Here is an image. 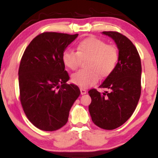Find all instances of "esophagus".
Instances as JSON below:
<instances>
[{"label":"esophagus","mask_w":158,"mask_h":158,"mask_svg":"<svg viewBox=\"0 0 158 158\" xmlns=\"http://www.w3.org/2000/svg\"><path fill=\"white\" fill-rule=\"evenodd\" d=\"M80 91H81V95H83V94H85L87 93V90L82 88H80Z\"/></svg>","instance_id":"obj_1"}]
</instances>
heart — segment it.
Listing matches in <instances>:
<instances>
[{"instance_id": "heart-1", "label": "heart", "mask_w": 158, "mask_h": 158, "mask_svg": "<svg viewBox=\"0 0 158 158\" xmlns=\"http://www.w3.org/2000/svg\"><path fill=\"white\" fill-rule=\"evenodd\" d=\"M77 51L68 50L62 55V61L67 68L75 70L79 68L81 59H88L85 63L88 69H82L72 75L74 85L86 88L93 86L101 77H107L117 66L119 59L116 47L95 37L87 38L79 43Z\"/></svg>"}]
</instances>
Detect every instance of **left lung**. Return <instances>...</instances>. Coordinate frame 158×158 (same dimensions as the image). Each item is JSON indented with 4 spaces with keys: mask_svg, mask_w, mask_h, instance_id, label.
I'll return each instance as SVG.
<instances>
[{
    "mask_svg": "<svg viewBox=\"0 0 158 158\" xmlns=\"http://www.w3.org/2000/svg\"><path fill=\"white\" fill-rule=\"evenodd\" d=\"M113 39L119 50V59L114 71L99 88L88 91L91 97L89 112L96 126L106 130L121 126L135 111L141 94V61L133 43L118 32H102Z\"/></svg>",
    "mask_w": 158,
    "mask_h": 158,
    "instance_id": "left-lung-1",
    "label": "left lung"
}]
</instances>
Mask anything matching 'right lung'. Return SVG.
<instances>
[{
	"label": "right lung",
	"mask_w": 158,
	"mask_h": 158,
	"mask_svg": "<svg viewBox=\"0 0 158 158\" xmlns=\"http://www.w3.org/2000/svg\"><path fill=\"white\" fill-rule=\"evenodd\" d=\"M79 34L45 32L32 40L19 70L20 101L27 117L43 131L59 129L80 94L77 85L67 84L62 55Z\"/></svg>",
	"instance_id": "right-lung-1"
}]
</instances>
